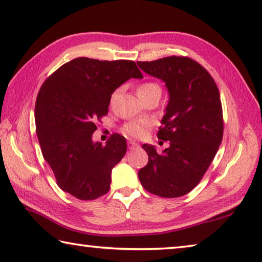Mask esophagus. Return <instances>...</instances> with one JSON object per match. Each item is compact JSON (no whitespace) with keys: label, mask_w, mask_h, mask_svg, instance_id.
Wrapping results in <instances>:
<instances>
[{"label":"esophagus","mask_w":262,"mask_h":262,"mask_svg":"<svg viewBox=\"0 0 262 262\" xmlns=\"http://www.w3.org/2000/svg\"><path fill=\"white\" fill-rule=\"evenodd\" d=\"M128 149H135V148H137L138 147V143H136V141H132V140H130L128 141Z\"/></svg>","instance_id":"obj_1"}]
</instances>
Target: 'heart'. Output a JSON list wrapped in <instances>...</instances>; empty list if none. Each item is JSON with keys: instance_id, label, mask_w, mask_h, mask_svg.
I'll list each match as a JSON object with an SVG mask.
<instances>
[{"instance_id": "1", "label": "heart", "mask_w": 262, "mask_h": 262, "mask_svg": "<svg viewBox=\"0 0 262 262\" xmlns=\"http://www.w3.org/2000/svg\"><path fill=\"white\" fill-rule=\"evenodd\" d=\"M137 94H138L140 100H143L149 95L161 94V87L154 81H146L137 87ZM150 126H152V122L147 118L135 119V121L128 122L124 125L123 132L127 137L139 139L147 135Z\"/></svg>"}]
</instances>
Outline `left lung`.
<instances>
[{
	"label": "left lung",
	"mask_w": 262,
	"mask_h": 262,
	"mask_svg": "<svg viewBox=\"0 0 262 262\" xmlns=\"http://www.w3.org/2000/svg\"><path fill=\"white\" fill-rule=\"evenodd\" d=\"M147 75L167 86L169 101L159 139L169 147L159 153L144 144L148 163L138 172L146 191L162 198L185 195L199 184L223 137L220 92L212 76L189 57L169 56L137 62Z\"/></svg>",
	"instance_id": "obj_1"
}]
</instances>
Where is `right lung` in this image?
<instances>
[{"mask_svg": "<svg viewBox=\"0 0 262 262\" xmlns=\"http://www.w3.org/2000/svg\"><path fill=\"white\" fill-rule=\"evenodd\" d=\"M130 78H143L134 61L78 57L63 64L41 86L35 126L41 152L57 185L80 200L107 193L112 170L126 153V140L114 134L93 143L96 121L108 114L114 91Z\"/></svg>", "mask_w": 262, "mask_h": 262, "instance_id": "add662e5", "label": "right lung"}]
</instances>
